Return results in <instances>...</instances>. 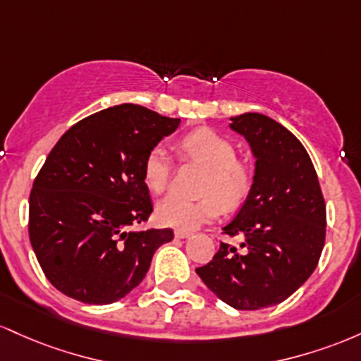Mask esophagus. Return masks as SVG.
I'll return each mask as SVG.
<instances>
[{"label": "esophagus", "mask_w": 361, "mask_h": 361, "mask_svg": "<svg viewBox=\"0 0 361 361\" xmlns=\"http://www.w3.org/2000/svg\"><path fill=\"white\" fill-rule=\"evenodd\" d=\"M191 232H185V230H176V237L177 238H188Z\"/></svg>", "instance_id": "esophagus-1"}]
</instances>
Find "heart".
Segmentation results:
<instances>
[{"label":"heart","instance_id":"heart-1","mask_svg":"<svg viewBox=\"0 0 361 361\" xmlns=\"http://www.w3.org/2000/svg\"><path fill=\"white\" fill-rule=\"evenodd\" d=\"M182 160L204 169L201 177V200L189 201L169 196L157 204V220L177 230L197 228L224 209H235L249 197L254 172L237 159V149L226 137L208 128L196 129L180 140ZM172 177V159L164 147H155L143 161V180L152 192L161 194Z\"/></svg>","mask_w":361,"mask_h":361}]
</instances>
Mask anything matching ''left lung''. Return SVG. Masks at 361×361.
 <instances>
[{
	"instance_id": "8db88e82",
	"label": "left lung",
	"mask_w": 361,
	"mask_h": 361,
	"mask_svg": "<svg viewBox=\"0 0 361 361\" xmlns=\"http://www.w3.org/2000/svg\"><path fill=\"white\" fill-rule=\"evenodd\" d=\"M250 145L254 185L224 233L213 261L196 268L206 286L237 310L273 307L317 268L326 240V202L309 153L285 126L257 112L230 117Z\"/></svg>"
}]
</instances>
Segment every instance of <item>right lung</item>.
I'll use <instances>...</instances> for the list:
<instances>
[{"instance_id": "right-lung-1", "label": "right lung", "mask_w": 361, "mask_h": 361, "mask_svg": "<svg viewBox=\"0 0 361 361\" xmlns=\"http://www.w3.org/2000/svg\"><path fill=\"white\" fill-rule=\"evenodd\" d=\"M180 119L135 104L104 109L71 126L32 185L28 235L51 285L83 303L107 305L143 281L170 228L135 232L153 212L143 180L147 153Z\"/></svg>"}]
</instances>
